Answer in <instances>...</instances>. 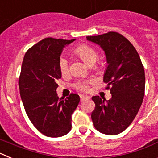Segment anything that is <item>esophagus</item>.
<instances>
[{
  "mask_svg": "<svg viewBox=\"0 0 158 158\" xmlns=\"http://www.w3.org/2000/svg\"><path fill=\"white\" fill-rule=\"evenodd\" d=\"M80 99L81 101H83V100L89 99V97L88 96H85V95H80Z\"/></svg>",
  "mask_w": 158,
  "mask_h": 158,
  "instance_id": "esophagus-1",
  "label": "esophagus"
}]
</instances>
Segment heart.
<instances>
[{
	"label": "heart",
	"mask_w": 158,
	"mask_h": 158,
	"mask_svg": "<svg viewBox=\"0 0 158 158\" xmlns=\"http://www.w3.org/2000/svg\"><path fill=\"white\" fill-rule=\"evenodd\" d=\"M74 52L80 57L84 62L88 65H91L96 62L98 58V53L93 47L86 44H80L74 49ZM58 67L60 72L65 74L69 72V62L65 57L62 56L58 61ZM88 81H78L74 84V88L80 91H87L89 89Z\"/></svg>",
	"instance_id": "b5f03b06"
}]
</instances>
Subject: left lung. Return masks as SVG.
<instances>
[{
    "label": "left lung",
    "mask_w": 158,
    "mask_h": 158,
    "mask_svg": "<svg viewBox=\"0 0 158 158\" xmlns=\"http://www.w3.org/2000/svg\"><path fill=\"white\" fill-rule=\"evenodd\" d=\"M87 40L105 51L108 65L104 77L111 98L104 101L99 96L92 97L95 108L91 118L100 133L115 135L126 130L133 122L145 94V71L139 54L131 42L115 31Z\"/></svg>",
    "instance_id": "obj_1"
}]
</instances>
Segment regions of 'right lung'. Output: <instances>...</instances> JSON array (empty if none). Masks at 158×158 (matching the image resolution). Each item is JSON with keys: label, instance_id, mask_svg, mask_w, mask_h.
I'll return each instance as SVG.
<instances>
[{"label": "right lung", "instance_id": "right-lung-1", "mask_svg": "<svg viewBox=\"0 0 158 158\" xmlns=\"http://www.w3.org/2000/svg\"><path fill=\"white\" fill-rule=\"evenodd\" d=\"M75 40L49 37L27 50L22 63L19 88L29 119L43 135L57 138L72 127V114L80 97L71 93L64 100L56 93L57 81L62 77L58 67L64 47Z\"/></svg>", "mask_w": 158, "mask_h": 158}]
</instances>
